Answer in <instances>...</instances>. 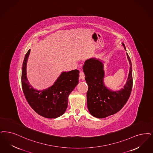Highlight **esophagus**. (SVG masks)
Segmentation results:
<instances>
[{
    "instance_id": "34e87169",
    "label": "esophagus",
    "mask_w": 153,
    "mask_h": 153,
    "mask_svg": "<svg viewBox=\"0 0 153 153\" xmlns=\"http://www.w3.org/2000/svg\"><path fill=\"white\" fill-rule=\"evenodd\" d=\"M79 79L81 80H84L85 79V74L82 71H80L79 72Z\"/></svg>"
}]
</instances>
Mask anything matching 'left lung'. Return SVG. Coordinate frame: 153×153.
<instances>
[{
  "label": "left lung",
  "instance_id": "1",
  "mask_svg": "<svg viewBox=\"0 0 153 153\" xmlns=\"http://www.w3.org/2000/svg\"><path fill=\"white\" fill-rule=\"evenodd\" d=\"M122 45L126 51L125 46ZM130 68L127 81L123 88L113 91L105 84L104 62L96 58H91L84 62L83 72L88 85L86 93L87 106L91 114L98 118H104L119 111L126 103L131 94L133 86L132 66L126 53Z\"/></svg>",
  "mask_w": 153,
  "mask_h": 153
}]
</instances>
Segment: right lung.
Wrapping results in <instances>:
<instances>
[{
	"mask_svg": "<svg viewBox=\"0 0 153 153\" xmlns=\"http://www.w3.org/2000/svg\"><path fill=\"white\" fill-rule=\"evenodd\" d=\"M30 51L29 49L25 56L22 67V85L25 97L39 115L47 118L61 116L67 110L70 93L79 83V71L62 72L53 85L38 91L30 84L27 77V64Z\"/></svg>",
	"mask_w": 153,
	"mask_h": 153,
	"instance_id": "1",
	"label": "right lung"
}]
</instances>
